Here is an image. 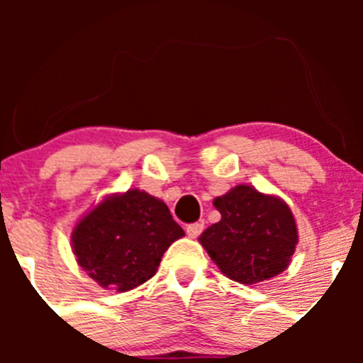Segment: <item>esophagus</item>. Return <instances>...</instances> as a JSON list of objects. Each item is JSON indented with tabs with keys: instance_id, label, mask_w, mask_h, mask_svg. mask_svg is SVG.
Listing matches in <instances>:
<instances>
[{
	"instance_id": "obj_1",
	"label": "esophagus",
	"mask_w": 363,
	"mask_h": 363,
	"mask_svg": "<svg viewBox=\"0 0 363 363\" xmlns=\"http://www.w3.org/2000/svg\"><path fill=\"white\" fill-rule=\"evenodd\" d=\"M186 230H188V235L191 237V239H196V237L203 232V223L202 221L191 223V225H188V228Z\"/></svg>"
}]
</instances>
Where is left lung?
<instances>
[{
	"label": "left lung",
	"mask_w": 363,
	"mask_h": 363,
	"mask_svg": "<svg viewBox=\"0 0 363 363\" xmlns=\"http://www.w3.org/2000/svg\"><path fill=\"white\" fill-rule=\"evenodd\" d=\"M221 221L200 235L208 256L230 279L255 284L290 265L296 225L290 207L251 186H237L214 200Z\"/></svg>",
	"instance_id": "8db88e82"
}]
</instances>
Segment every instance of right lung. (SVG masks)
Listing matches in <instances>:
<instances>
[{"mask_svg":"<svg viewBox=\"0 0 363 363\" xmlns=\"http://www.w3.org/2000/svg\"><path fill=\"white\" fill-rule=\"evenodd\" d=\"M184 230L161 200L130 189L80 219L72 233L77 262L101 288L128 291L151 279Z\"/></svg>","mask_w":363,"mask_h":363,"instance_id":"1","label":"right lung"}]
</instances>
